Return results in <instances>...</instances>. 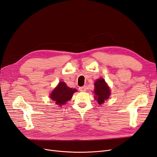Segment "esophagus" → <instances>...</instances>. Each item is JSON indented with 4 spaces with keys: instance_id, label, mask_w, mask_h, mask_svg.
<instances>
[{
    "instance_id": "34e87169",
    "label": "esophagus",
    "mask_w": 157,
    "mask_h": 157,
    "mask_svg": "<svg viewBox=\"0 0 157 157\" xmlns=\"http://www.w3.org/2000/svg\"><path fill=\"white\" fill-rule=\"evenodd\" d=\"M79 90L81 92H85L86 91V86H80L79 88Z\"/></svg>"
}]
</instances>
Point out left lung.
Segmentation results:
<instances>
[{"mask_svg":"<svg viewBox=\"0 0 157 157\" xmlns=\"http://www.w3.org/2000/svg\"><path fill=\"white\" fill-rule=\"evenodd\" d=\"M95 89L94 90L96 95L95 99L97 100L99 104L103 103L105 100L109 98L111 92L109 86L103 78L98 79L94 83Z\"/></svg>","mask_w":157,"mask_h":157,"instance_id":"left-lung-1","label":"left lung"}]
</instances>
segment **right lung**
I'll list each match as a JSON object with an SVG mask.
<instances>
[{
  "instance_id": "right-lung-1",
  "label": "right lung",
  "mask_w": 157,
  "mask_h": 157,
  "mask_svg": "<svg viewBox=\"0 0 157 157\" xmlns=\"http://www.w3.org/2000/svg\"><path fill=\"white\" fill-rule=\"evenodd\" d=\"M77 90L72 88H70L67 86L64 82H60L57 87L52 92L50 98L59 106H62L64 104L71 100L73 94Z\"/></svg>"
}]
</instances>
